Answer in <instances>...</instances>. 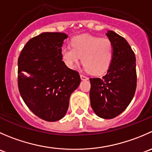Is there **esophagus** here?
Returning <instances> with one entry per match:
<instances>
[{"mask_svg":"<svg viewBox=\"0 0 152 152\" xmlns=\"http://www.w3.org/2000/svg\"><path fill=\"white\" fill-rule=\"evenodd\" d=\"M80 77H81V79H82V80H88V78L87 77V76H84V75H82V74L80 75Z\"/></svg>","mask_w":152,"mask_h":152,"instance_id":"1","label":"esophagus"}]
</instances>
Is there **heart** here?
Returning a JSON list of instances; mask_svg holds the SVG:
<instances>
[{
    "mask_svg": "<svg viewBox=\"0 0 152 152\" xmlns=\"http://www.w3.org/2000/svg\"><path fill=\"white\" fill-rule=\"evenodd\" d=\"M70 45L72 48L61 50V58L69 68H74L82 58L84 68L91 74L102 75L107 71L113 57L110 39L83 34L73 37Z\"/></svg>",
    "mask_w": 152,
    "mask_h": 152,
    "instance_id": "1",
    "label": "heart"
}]
</instances>
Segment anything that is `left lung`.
Segmentation results:
<instances>
[{"mask_svg":"<svg viewBox=\"0 0 152 152\" xmlns=\"http://www.w3.org/2000/svg\"><path fill=\"white\" fill-rule=\"evenodd\" d=\"M106 35L113 45V57L107 73L102 79H90V100L98 117L113 119L126 110L134 96L136 58L123 37L110 30Z\"/></svg>","mask_w":152,"mask_h":152,"instance_id":"left-lung-1","label":"left lung"}]
</instances>
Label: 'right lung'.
<instances>
[{"instance_id":"obj_1","label":"right lung","mask_w":152,"mask_h":152,"mask_svg":"<svg viewBox=\"0 0 152 152\" xmlns=\"http://www.w3.org/2000/svg\"><path fill=\"white\" fill-rule=\"evenodd\" d=\"M67 35L42 32L26 44L18 61V85L23 102L37 117L55 122L65 116L72 93L79 87V73L62 61Z\"/></svg>"}]
</instances>
